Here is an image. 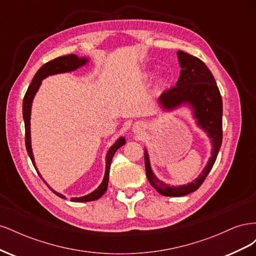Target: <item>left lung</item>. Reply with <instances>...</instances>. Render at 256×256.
Instances as JSON below:
<instances>
[{"label": "left lung", "mask_w": 256, "mask_h": 256, "mask_svg": "<svg viewBox=\"0 0 256 256\" xmlns=\"http://www.w3.org/2000/svg\"><path fill=\"white\" fill-rule=\"evenodd\" d=\"M180 74L175 86L162 92L159 102L172 109L182 102L191 104L198 125L206 130L212 141V157L194 182L186 186H170L160 182L150 166L148 154L144 152L145 171L152 187L166 196H182L200 188L214 166L222 143V98L212 74L204 62L184 51H177Z\"/></svg>", "instance_id": "obj_1"}]
</instances>
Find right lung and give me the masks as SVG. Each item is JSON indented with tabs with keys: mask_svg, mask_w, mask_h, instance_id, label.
<instances>
[{
	"mask_svg": "<svg viewBox=\"0 0 256 256\" xmlns=\"http://www.w3.org/2000/svg\"><path fill=\"white\" fill-rule=\"evenodd\" d=\"M86 58H80L74 54H68V56H60L54 58L48 63L44 64L36 74L34 76V78L30 82V86L26 92L24 98H23V104H22V113H23V120H24V127H26V152L28 154V156L32 160V164L35 166V162H34V157L32 154V148H30V106H32V100L36 94V92L40 88V85L42 83V80L46 76H51V74H60V72H72L74 70L78 67L84 65L86 63ZM126 143L125 138H118L116 143L111 147L109 152L106 154V174L102 182V184L99 186L98 189H96L94 192H92L90 194H88L82 198H72V202H90V200H98L99 198H102L104 196V193L108 189V182H109V174H110V166H111V161L114 156V154L116 152L120 147H122L124 144ZM37 171V168H36ZM40 175V173H38ZM42 177V176H40ZM49 189H51L49 187ZM52 190V189H51ZM53 191V190H52ZM53 193L62 198H64V196L60 194V193L53 191Z\"/></svg>",
	"mask_w": 256,
	"mask_h": 256,
	"instance_id": "add662e5",
	"label": "right lung"
}]
</instances>
